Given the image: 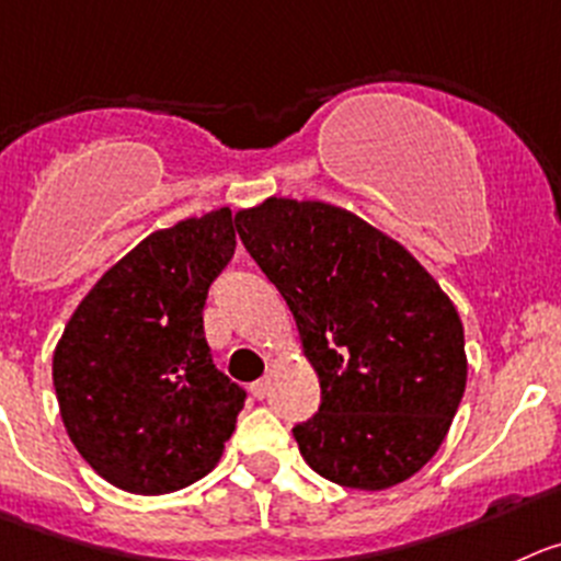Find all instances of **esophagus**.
Masks as SVG:
<instances>
[{
    "instance_id": "1",
    "label": "esophagus",
    "mask_w": 561,
    "mask_h": 561,
    "mask_svg": "<svg viewBox=\"0 0 561 561\" xmlns=\"http://www.w3.org/2000/svg\"><path fill=\"white\" fill-rule=\"evenodd\" d=\"M251 392H254V399H268V392H271V379L268 376H263V379H256L254 385H251Z\"/></svg>"
}]
</instances>
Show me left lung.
Returning a JSON list of instances; mask_svg holds the SVG:
<instances>
[{"label": "left lung", "instance_id": "8db88e82", "mask_svg": "<svg viewBox=\"0 0 561 561\" xmlns=\"http://www.w3.org/2000/svg\"><path fill=\"white\" fill-rule=\"evenodd\" d=\"M245 251L290 307L321 407L293 428L316 473L387 490L443 446L468 381L459 312L390 234L352 209L271 196L234 213Z\"/></svg>", "mask_w": 561, "mask_h": 561}]
</instances>
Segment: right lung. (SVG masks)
<instances>
[{
	"instance_id": "right-lung-1",
	"label": "right lung",
	"mask_w": 561,
	"mask_h": 561,
	"mask_svg": "<svg viewBox=\"0 0 561 561\" xmlns=\"http://www.w3.org/2000/svg\"><path fill=\"white\" fill-rule=\"evenodd\" d=\"M232 254L229 207L157 229L104 271L57 340L62 426L118 490H182L232 437L245 392L213 365L202 318Z\"/></svg>"
}]
</instances>
